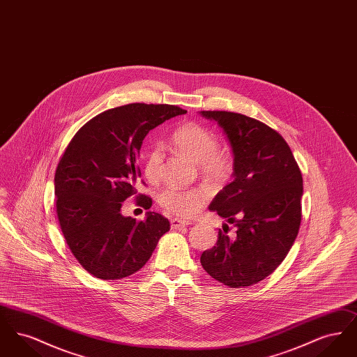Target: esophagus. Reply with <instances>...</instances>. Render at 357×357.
Masks as SVG:
<instances>
[{
  "instance_id": "34e87169",
  "label": "esophagus",
  "mask_w": 357,
  "mask_h": 357,
  "mask_svg": "<svg viewBox=\"0 0 357 357\" xmlns=\"http://www.w3.org/2000/svg\"><path fill=\"white\" fill-rule=\"evenodd\" d=\"M191 225V222L183 221V220H179V218H172L171 220V229H182L185 226Z\"/></svg>"
}]
</instances>
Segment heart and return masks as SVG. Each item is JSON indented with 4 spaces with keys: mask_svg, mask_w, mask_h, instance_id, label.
Here are the masks:
<instances>
[{
    "mask_svg": "<svg viewBox=\"0 0 357 357\" xmlns=\"http://www.w3.org/2000/svg\"><path fill=\"white\" fill-rule=\"evenodd\" d=\"M171 144L176 153L186 156L194 163H198V170L204 179L211 183H222L229 179L231 174V159L225 153L218 151V142L213 132L199 124H185L179 127L172 136ZM163 172V153L155 146L146 155L144 174L146 178L156 183L160 181ZM207 198L202 188H176L167 187L158 195L159 204L179 217H192Z\"/></svg>",
    "mask_w": 357,
    "mask_h": 357,
    "instance_id": "b5f03b06",
    "label": "heart"
}]
</instances>
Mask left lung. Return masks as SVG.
<instances>
[{
    "instance_id": "1",
    "label": "left lung",
    "mask_w": 357,
    "mask_h": 357,
    "mask_svg": "<svg viewBox=\"0 0 357 357\" xmlns=\"http://www.w3.org/2000/svg\"><path fill=\"white\" fill-rule=\"evenodd\" d=\"M201 115L217 121L234 155V179L208 208L236 226L230 237L225 229L218 231L215 246L204 250L201 264L226 287H250L272 274L294 243L303 175L285 139L265 123L227 111Z\"/></svg>"
}]
</instances>
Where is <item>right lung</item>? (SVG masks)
<instances>
[{"label": "right lung", "instance_id": "1", "mask_svg": "<svg viewBox=\"0 0 357 357\" xmlns=\"http://www.w3.org/2000/svg\"><path fill=\"white\" fill-rule=\"evenodd\" d=\"M186 109L169 104L132 102L104 111L70 140L54 174L56 213L69 249L85 271L100 280H120L142 269L160 237L170 230L163 215H121V202L136 195V163L146 135ZM146 210L153 199L139 195Z\"/></svg>", "mask_w": 357, "mask_h": 357}]
</instances>
